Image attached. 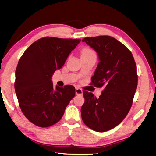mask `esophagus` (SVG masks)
Segmentation results:
<instances>
[{
	"label": "esophagus",
	"instance_id": "obj_1",
	"mask_svg": "<svg viewBox=\"0 0 156 156\" xmlns=\"http://www.w3.org/2000/svg\"><path fill=\"white\" fill-rule=\"evenodd\" d=\"M75 94L76 95H83V90L81 88H77L75 89Z\"/></svg>",
	"mask_w": 156,
	"mask_h": 156
}]
</instances>
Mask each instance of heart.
<instances>
[{
	"label": "heart",
	"instance_id": "heart-1",
	"mask_svg": "<svg viewBox=\"0 0 156 156\" xmlns=\"http://www.w3.org/2000/svg\"><path fill=\"white\" fill-rule=\"evenodd\" d=\"M96 55V53H94V51H92V49H84L82 51L81 56H82V55Z\"/></svg>",
	"mask_w": 156,
	"mask_h": 156
}]
</instances>
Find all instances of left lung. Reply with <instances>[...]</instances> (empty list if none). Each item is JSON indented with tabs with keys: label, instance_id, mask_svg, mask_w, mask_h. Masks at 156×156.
<instances>
[{
	"label": "left lung",
	"instance_id": "obj_1",
	"mask_svg": "<svg viewBox=\"0 0 156 156\" xmlns=\"http://www.w3.org/2000/svg\"><path fill=\"white\" fill-rule=\"evenodd\" d=\"M82 41L96 51L100 60L91 84L103 88L98 98L83 91L82 120L94 131H107L120 124L131 107L138 82L136 63L131 51L111 36L87 37Z\"/></svg>",
	"mask_w": 156,
	"mask_h": 156
}]
</instances>
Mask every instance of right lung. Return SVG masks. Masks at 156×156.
Returning <instances> with one entry per match:
<instances>
[{"label": "right lung", "mask_w": 156, "mask_h": 156, "mask_svg": "<svg viewBox=\"0 0 156 156\" xmlns=\"http://www.w3.org/2000/svg\"><path fill=\"white\" fill-rule=\"evenodd\" d=\"M80 39L44 37L31 44L20 58L14 84L23 115L34 125L48 127L62 119L66 107L75 95L72 85L56 86L51 81L63 66Z\"/></svg>", "instance_id": "1"}]
</instances>
